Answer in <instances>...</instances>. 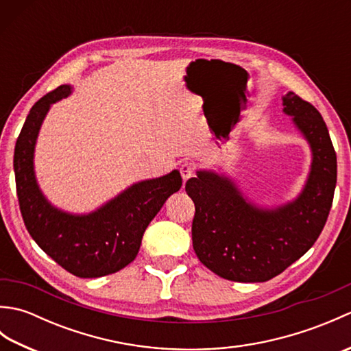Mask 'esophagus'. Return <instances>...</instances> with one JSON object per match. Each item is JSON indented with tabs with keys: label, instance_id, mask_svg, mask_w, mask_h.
I'll return each mask as SVG.
<instances>
[{
	"label": "esophagus",
	"instance_id": "obj_1",
	"mask_svg": "<svg viewBox=\"0 0 351 351\" xmlns=\"http://www.w3.org/2000/svg\"><path fill=\"white\" fill-rule=\"evenodd\" d=\"M195 164L193 162H190V161H184L182 164H181V167H180V171H181V176H182V180L184 181H187V180H190V178L195 175Z\"/></svg>",
	"mask_w": 351,
	"mask_h": 351
}]
</instances>
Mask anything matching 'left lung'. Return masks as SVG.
Returning a JSON list of instances; mask_svg holds the SVG:
<instances>
[{"label": "left lung", "instance_id": "1", "mask_svg": "<svg viewBox=\"0 0 351 351\" xmlns=\"http://www.w3.org/2000/svg\"><path fill=\"white\" fill-rule=\"evenodd\" d=\"M283 111L312 147L306 187L293 204L258 210L235 185L211 171H197L185 191L196 206L193 249L200 263L223 279L265 282L306 253L329 217L337 185V152L319 111L299 95L283 96Z\"/></svg>", "mask_w": 351, "mask_h": 351}]
</instances>
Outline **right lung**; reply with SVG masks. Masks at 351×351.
<instances>
[{
  "label": "right lung",
  "instance_id": "add662e5",
  "mask_svg": "<svg viewBox=\"0 0 351 351\" xmlns=\"http://www.w3.org/2000/svg\"><path fill=\"white\" fill-rule=\"evenodd\" d=\"M69 86L47 93L29 110L14 146L13 167L25 228L48 256L77 278H101L136 259L141 238L169 196L182 185L178 170L123 191L101 210L71 215L52 208L36 184L33 152L49 106L66 98Z\"/></svg>",
  "mask_w": 351,
  "mask_h": 351
}]
</instances>
